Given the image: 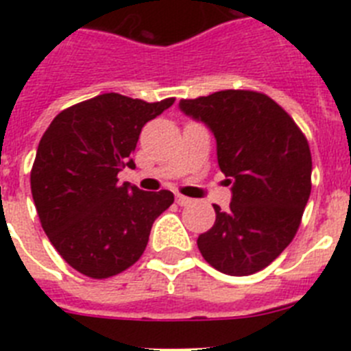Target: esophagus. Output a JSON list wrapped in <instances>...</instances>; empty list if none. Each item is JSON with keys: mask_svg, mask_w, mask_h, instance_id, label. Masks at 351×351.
I'll list each match as a JSON object with an SVG mask.
<instances>
[{"mask_svg": "<svg viewBox=\"0 0 351 351\" xmlns=\"http://www.w3.org/2000/svg\"><path fill=\"white\" fill-rule=\"evenodd\" d=\"M176 202H178L179 206H190V204H193V200L188 197H182V195H178V197H176Z\"/></svg>", "mask_w": 351, "mask_h": 351, "instance_id": "1", "label": "esophagus"}]
</instances>
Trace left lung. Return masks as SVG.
<instances>
[{"instance_id": "obj_1", "label": "left lung", "mask_w": 351, "mask_h": 351, "mask_svg": "<svg viewBox=\"0 0 351 351\" xmlns=\"http://www.w3.org/2000/svg\"><path fill=\"white\" fill-rule=\"evenodd\" d=\"M179 108L216 138L218 165L232 184L226 210L198 235L207 263L223 274L267 267L295 237L311 193V151L290 116L267 95L226 89L181 100Z\"/></svg>"}]
</instances>
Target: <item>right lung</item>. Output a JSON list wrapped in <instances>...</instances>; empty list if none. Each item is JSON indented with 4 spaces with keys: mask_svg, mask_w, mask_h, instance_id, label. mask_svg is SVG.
<instances>
[{
    "mask_svg": "<svg viewBox=\"0 0 351 351\" xmlns=\"http://www.w3.org/2000/svg\"><path fill=\"white\" fill-rule=\"evenodd\" d=\"M173 98L147 104L117 93L80 101L54 117L31 170L42 228L68 265L105 280L137 262L154 219L173 202L169 190L117 182L147 121Z\"/></svg>",
    "mask_w": 351,
    "mask_h": 351,
    "instance_id": "add662e5",
    "label": "right lung"
}]
</instances>
